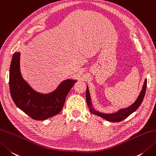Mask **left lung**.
Returning a JSON list of instances; mask_svg holds the SVG:
<instances>
[{
  "mask_svg": "<svg viewBox=\"0 0 156 156\" xmlns=\"http://www.w3.org/2000/svg\"><path fill=\"white\" fill-rule=\"evenodd\" d=\"M146 88H147V79H145L144 84L142 87V90L140 93L139 95L137 97L136 101L134 102L132 105L126 108H121L118 109L117 112L114 113H110V114H107V113H103L100 112L99 111H97L93 108L92 101H91V98L89 93V90H88V87L87 86V92H86V99L88 104V107L89 108V110L90 112L93 114L94 115H98V116L102 118L105 120H108L109 122H119L122 120L126 119L128 116H129L130 114H132L133 112H135L137 109L139 108L141 105V103L143 101V99H144Z\"/></svg>",
  "mask_w": 156,
  "mask_h": 156,
  "instance_id": "left-lung-1",
  "label": "left lung"
}]
</instances>
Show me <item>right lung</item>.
Returning a JSON list of instances; mask_svg holds the SVG:
<instances>
[{"instance_id": "obj_1", "label": "right lung", "mask_w": 156, "mask_h": 156, "mask_svg": "<svg viewBox=\"0 0 156 156\" xmlns=\"http://www.w3.org/2000/svg\"><path fill=\"white\" fill-rule=\"evenodd\" d=\"M77 80L66 79L55 90L41 93L34 90L23 78L20 71V52H15L9 69V88L18 108L36 120H44L62 111L69 91Z\"/></svg>"}]
</instances>
